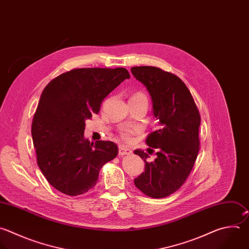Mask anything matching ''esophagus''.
Segmentation results:
<instances>
[{"label": "esophagus", "instance_id": "34e87169", "mask_svg": "<svg viewBox=\"0 0 249 249\" xmlns=\"http://www.w3.org/2000/svg\"><path fill=\"white\" fill-rule=\"evenodd\" d=\"M131 152H132V151H131L129 148L125 147L124 145H120V146H119V155L124 156V155H128V154H130Z\"/></svg>", "mask_w": 249, "mask_h": 249}]
</instances>
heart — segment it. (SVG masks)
<instances>
[{"label": "heart", "instance_id": "b5f03b06", "mask_svg": "<svg viewBox=\"0 0 249 249\" xmlns=\"http://www.w3.org/2000/svg\"><path fill=\"white\" fill-rule=\"evenodd\" d=\"M131 99H140V100H144L147 102V98L146 96L142 93V92H136L132 97ZM138 133V129L137 128H134V127H129V126H126V127H123L120 129L119 131V136L120 138L124 141V142H132L133 140V136L135 134Z\"/></svg>", "mask_w": 249, "mask_h": 249}]
</instances>
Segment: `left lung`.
I'll list each match as a JSON object with an SVG mask.
<instances>
[{
	"label": "left lung",
	"instance_id": "obj_1",
	"mask_svg": "<svg viewBox=\"0 0 249 249\" xmlns=\"http://www.w3.org/2000/svg\"><path fill=\"white\" fill-rule=\"evenodd\" d=\"M131 71L149 92L159 121V128L145 140L157 151L154 161L148 162V154L142 150L134 151L145 164L144 172L134 183L147 196L166 197L185 184L194 168L200 144L199 111L188 87L175 74L155 66H135Z\"/></svg>",
	"mask_w": 249,
	"mask_h": 249
}]
</instances>
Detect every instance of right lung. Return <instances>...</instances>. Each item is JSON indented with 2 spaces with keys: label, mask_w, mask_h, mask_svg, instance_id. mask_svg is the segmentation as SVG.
Returning a JSON list of instances; mask_svg holds the SVG:
<instances>
[{
  "label": "right lung",
  "mask_w": 249,
  "mask_h": 249,
  "mask_svg": "<svg viewBox=\"0 0 249 249\" xmlns=\"http://www.w3.org/2000/svg\"><path fill=\"white\" fill-rule=\"evenodd\" d=\"M126 68H74L44 89L33 116L31 134L37 164L58 192L76 196L94 188L104 165L114 159L113 142L84 139L85 121L98 114L102 102L121 82Z\"/></svg>",
  "instance_id": "1"
}]
</instances>
